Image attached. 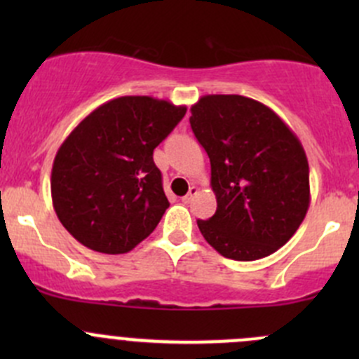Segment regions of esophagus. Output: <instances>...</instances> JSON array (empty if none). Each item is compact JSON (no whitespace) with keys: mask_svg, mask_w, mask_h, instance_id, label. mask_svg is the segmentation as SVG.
<instances>
[{"mask_svg":"<svg viewBox=\"0 0 359 359\" xmlns=\"http://www.w3.org/2000/svg\"><path fill=\"white\" fill-rule=\"evenodd\" d=\"M196 193H198V187H196V186H191V187H189V193H187L186 196L182 198V201H184V203H189L191 200H193L194 194H196Z\"/></svg>","mask_w":359,"mask_h":359,"instance_id":"1","label":"esophagus"}]
</instances>
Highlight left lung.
Here are the masks:
<instances>
[{"mask_svg":"<svg viewBox=\"0 0 359 359\" xmlns=\"http://www.w3.org/2000/svg\"><path fill=\"white\" fill-rule=\"evenodd\" d=\"M189 121L210 158L217 200L215 213L198 220L203 238L233 260L283 247L311 201L309 163L290 126L243 95H203Z\"/></svg>","mask_w":359,"mask_h":359,"instance_id":"8db88e82","label":"left lung"}]
</instances>
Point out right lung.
<instances>
[{
  "instance_id": "1",
  "label": "right lung",
  "mask_w": 359,
  "mask_h": 359,
  "mask_svg": "<svg viewBox=\"0 0 359 359\" xmlns=\"http://www.w3.org/2000/svg\"><path fill=\"white\" fill-rule=\"evenodd\" d=\"M187 107L147 95L112 99L90 112L57 151L52 201L74 240L100 253H126L168 208L153 151Z\"/></svg>"
}]
</instances>
